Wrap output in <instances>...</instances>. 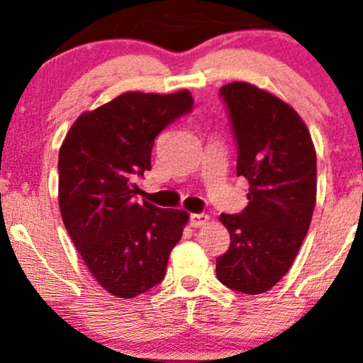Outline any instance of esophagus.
Segmentation results:
<instances>
[{"label":"esophagus","mask_w":363,"mask_h":363,"mask_svg":"<svg viewBox=\"0 0 363 363\" xmlns=\"http://www.w3.org/2000/svg\"><path fill=\"white\" fill-rule=\"evenodd\" d=\"M208 221H211V218L207 214H191V218H189L193 228H202V226L208 225Z\"/></svg>","instance_id":"34e87169"}]
</instances>
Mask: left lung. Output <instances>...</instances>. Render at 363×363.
<instances>
[{
  "instance_id": "obj_1",
  "label": "left lung",
  "mask_w": 363,
  "mask_h": 363,
  "mask_svg": "<svg viewBox=\"0 0 363 363\" xmlns=\"http://www.w3.org/2000/svg\"><path fill=\"white\" fill-rule=\"evenodd\" d=\"M239 145L237 175L250 181L247 207L221 214L230 247L216 259L225 286L269 291L294 265L316 205V151L294 107L247 82L221 87Z\"/></svg>"
}]
</instances>
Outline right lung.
Returning a JSON list of instances; mask_svg holds the SVG:
<instances>
[{"label":"right lung","mask_w":363,"mask_h":363,"mask_svg":"<svg viewBox=\"0 0 363 363\" xmlns=\"http://www.w3.org/2000/svg\"><path fill=\"white\" fill-rule=\"evenodd\" d=\"M193 107L188 89L128 91L77 117L60 149V211L94 279L119 298L151 290L167 272L189 214L135 200L155 138Z\"/></svg>","instance_id":"right-lung-1"}]
</instances>
